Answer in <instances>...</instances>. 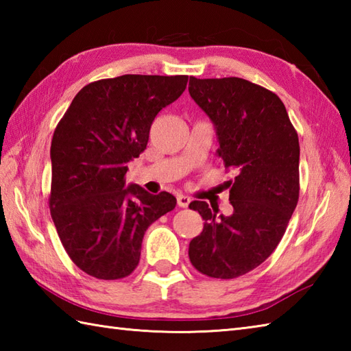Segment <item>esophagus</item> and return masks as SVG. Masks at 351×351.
I'll return each mask as SVG.
<instances>
[{
  "label": "esophagus",
  "mask_w": 351,
  "mask_h": 351,
  "mask_svg": "<svg viewBox=\"0 0 351 351\" xmlns=\"http://www.w3.org/2000/svg\"><path fill=\"white\" fill-rule=\"evenodd\" d=\"M176 200H178V205H180L181 208H187L191 202V199L189 196H184V195H178Z\"/></svg>",
  "instance_id": "esophagus-1"
}]
</instances>
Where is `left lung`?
I'll return each instance as SVG.
<instances>
[{
  "instance_id": "obj_1",
  "label": "left lung",
  "mask_w": 351,
  "mask_h": 351,
  "mask_svg": "<svg viewBox=\"0 0 351 351\" xmlns=\"http://www.w3.org/2000/svg\"><path fill=\"white\" fill-rule=\"evenodd\" d=\"M189 92L215 126L219 156L237 171L229 217L204 200L190 204L205 223L189 256L205 276L235 279L263 264L285 234L299 202V136L279 96L247 80L190 77Z\"/></svg>"
}]
</instances>
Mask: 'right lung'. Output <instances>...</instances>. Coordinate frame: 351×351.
Here are the masks:
<instances>
[{"instance_id":"right-lung-1","label":"right lung","mask_w":351,"mask_h":351,"mask_svg":"<svg viewBox=\"0 0 351 351\" xmlns=\"http://www.w3.org/2000/svg\"><path fill=\"white\" fill-rule=\"evenodd\" d=\"M187 75H122L84 86L51 141L49 210L72 263L116 280L140 261L146 229L176 205L167 191L125 189L132 158L145 151L155 116L187 87Z\"/></svg>"}]
</instances>
